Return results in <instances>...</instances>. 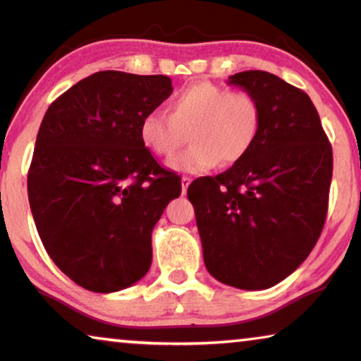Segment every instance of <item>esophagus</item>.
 Returning <instances> with one entry per match:
<instances>
[{
  "mask_svg": "<svg viewBox=\"0 0 361 361\" xmlns=\"http://www.w3.org/2000/svg\"><path fill=\"white\" fill-rule=\"evenodd\" d=\"M182 194H185V192H187V187H189L190 185V182H192V179H190V177H187V176H184V177H182Z\"/></svg>",
  "mask_w": 361,
  "mask_h": 361,
  "instance_id": "1",
  "label": "esophagus"
}]
</instances>
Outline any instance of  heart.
<instances>
[{
    "label": "heart",
    "mask_w": 361,
    "mask_h": 361,
    "mask_svg": "<svg viewBox=\"0 0 361 361\" xmlns=\"http://www.w3.org/2000/svg\"><path fill=\"white\" fill-rule=\"evenodd\" d=\"M261 123L263 111L253 93L204 82L180 92L171 102L169 113L147 111L140 121V137L151 152L171 157L189 133L192 146L167 166L200 174L219 162L233 166L245 159L258 140Z\"/></svg>",
    "instance_id": "heart-1"
}]
</instances>
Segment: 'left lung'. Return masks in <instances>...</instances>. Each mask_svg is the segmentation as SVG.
<instances>
[{
  "mask_svg": "<svg viewBox=\"0 0 361 361\" xmlns=\"http://www.w3.org/2000/svg\"><path fill=\"white\" fill-rule=\"evenodd\" d=\"M259 100V136L245 159L192 182L207 271L238 289L259 290L293 274L324 228L332 147L307 93L263 71L228 77Z\"/></svg>",
  "mask_w": 361,
  "mask_h": 361,
  "instance_id": "obj_1",
  "label": "left lung"
}]
</instances>
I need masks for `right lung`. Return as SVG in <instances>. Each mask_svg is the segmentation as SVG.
I'll return each mask as SVG.
<instances>
[{
    "label": "right lung",
    "instance_id": "add662e5",
    "mask_svg": "<svg viewBox=\"0 0 361 361\" xmlns=\"http://www.w3.org/2000/svg\"><path fill=\"white\" fill-rule=\"evenodd\" d=\"M172 93L166 75L103 71L47 108L27 174L42 245L73 283L116 293L152 259L151 233L180 177L141 142L140 121Z\"/></svg>",
    "mask_w": 361,
    "mask_h": 361
}]
</instances>
